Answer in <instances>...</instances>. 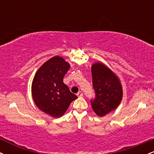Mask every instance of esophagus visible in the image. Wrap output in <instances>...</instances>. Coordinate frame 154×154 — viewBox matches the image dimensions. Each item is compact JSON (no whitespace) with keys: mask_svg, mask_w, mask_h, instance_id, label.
I'll list each match as a JSON object with an SVG mask.
<instances>
[{"mask_svg":"<svg viewBox=\"0 0 154 154\" xmlns=\"http://www.w3.org/2000/svg\"><path fill=\"white\" fill-rule=\"evenodd\" d=\"M77 95L78 97H82V96H83V93L81 91H79V92H78V93H77Z\"/></svg>","mask_w":154,"mask_h":154,"instance_id":"esophagus-1","label":"esophagus"}]
</instances>
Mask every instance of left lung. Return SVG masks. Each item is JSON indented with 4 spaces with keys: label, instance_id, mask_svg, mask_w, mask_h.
<instances>
[{
    "label": "left lung",
    "instance_id": "left-lung-1",
    "mask_svg": "<svg viewBox=\"0 0 154 154\" xmlns=\"http://www.w3.org/2000/svg\"><path fill=\"white\" fill-rule=\"evenodd\" d=\"M95 98L91 100L93 110L98 116H104L118 107L122 99L123 90L119 77L102 62L91 66Z\"/></svg>",
    "mask_w": 154,
    "mask_h": 154
}]
</instances>
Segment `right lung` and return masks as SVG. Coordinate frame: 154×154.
Segmentation results:
<instances>
[{"label":"right lung","mask_w":154,"mask_h":154,"mask_svg":"<svg viewBox=\"0 0 154 154\" xmlns=\"http://www.w3.org/2000/svg\"><path fill=\"white\" fill-rule=\"evenodd\" d=\"M70 64L59 56L48 60L38 69L32 83V96L40 110L52 117L65 114L77 96L63 82Z\"/></svg>","instance_id":"add662e5"}]
</instances>
